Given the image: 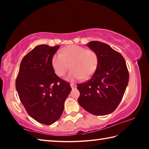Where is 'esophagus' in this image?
<instances>
[{
	"label": "esophagus",
	"mask_w": 149,
	"mask_h": 149,
	"mask_svg": "<svg viewBox=\"0 0 149 149\" xmlns=\"http://www.w3.org/2000/svg\"><path fill=\"white\" fill-rule=\"evenodd\" d=\"M70 86H71L72 89H75V88H76L77 85L75 84H70Z\"/></svg>",
	"instance_id": "esophagus-1"
}]
</instances>
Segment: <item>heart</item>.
I'll use <instances>...</instances> for the list:
<instances>
[{"label": "heart", "mask_w": 149, "mask_h": 149, "mask_svg": "<svg viewBox=\"0 0 149 149\" xmlns=\"http://www.w3.org/2000/svg\"><path fill=\"white\" fill-rule=\"evenodd\" d=\"M51 64L54 72L60 77L64 75L71 67L72 70L66 79L74 81L92 76L99 64V56L94 50L72 45L62 49L60 54H54Z\"/></svg>", "instance_id": "b5f03b06"}]
</instances>
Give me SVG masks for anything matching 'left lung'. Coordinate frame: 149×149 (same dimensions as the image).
<instances>
[{"label":"left lung","mask_w":149,"mask_h":149,"mask_svg":"<svg viewBox=\"0 0 149 149\" xmlns=\"http://www.w3.org/2000/svg\"><path fill=\"white\" fill-rule=\"evenodd\" d=\"M99 56V64L91 78L77 84L78 102L93 115L109 114L116 109L129 81V72L122 55L99 41L87 44Z\"/></svg>","instance_id":"8db88e82"}]
</instances>
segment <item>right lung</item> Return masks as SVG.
Returning a JSON list of instances; mask_svg holds the SVG:
<instances>
[{
	"mask_svg": "<svg viewBox=\"0 0 149 149\" xmlns=\"http://www.w3.org/2000/svg\"><path fill=\"white\" fill-rule=\"evenodd\" d=\"M60 46L41 45L27 53L20 63L16 88L28 114L45 125H51L64 111L72 88L54 73L51 60Z\"/></svg>",
	"mask_w": 149,
	"mask_h": 149,
	"instance_id": "obj_1",
	"label": "right lung"
}]
</instances>
